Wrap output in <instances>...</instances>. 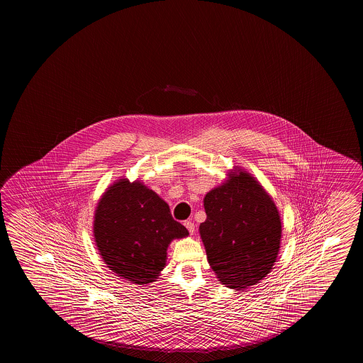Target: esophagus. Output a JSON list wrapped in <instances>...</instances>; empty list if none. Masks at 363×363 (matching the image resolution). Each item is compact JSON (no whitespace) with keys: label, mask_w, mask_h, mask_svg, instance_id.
I'll return each mask as SVG.
<instances>
[{"label":"esophagus","mask_w":363,"mask_h":363,"mask_svg":"<svg viewBox=\"0 0 363 363\" xmlns=\"http://www.w3.org/2000/svg\"><path fill=\"white\" fill-rule=\"evenodd\" d=\"M184 225L187 228V230H189L190 234H194V233H195V225H194V223H192V221H189V220H187V221H184Z\"/></svg>","instance_id":"1"}]
</instances>
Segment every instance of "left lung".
Returning a JSON list of instances; mask_svg holds the SVG:
<instances>
[{
  "instance_id": "1",
  "label": "left lung",
  "mask_w": 363,
  "mask_h": 363,
  "mask_svg": "<svg viewBox=\"0 0 363 363\" xmlns=\"http://www.w3.org/2000/svg\"><path fill=\"white\" fill-rule=\"evenodd\" d=\"M200 234L208 261L230 289L256 285L274 267L279 250V211L248 173L228 179L203 199Z\"/></svg>"
}]
</instances>
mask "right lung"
I'll use <instances>...</instances> for the list:
<instances>
[{
	"instance_id": "add662e5",
	"label": "right lung",
	"mask_w": 363,
	"mask_h": 363,
	"mask_svg": "<svg viewBox=\"0 0 363 363\" xmlns=\"http://www.w3.org/2000/svg\"><path fill=\"white\" fill-rule=\"evenodd\" d=\"M94 233L107 267L138 285L155 281L166 264L168 244L189 235L161 197L128 179H120L104 194Z\"/></svg>"
}]
</instances>
